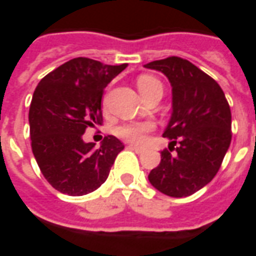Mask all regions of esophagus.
<instances>
[{
	"label": "esophagus",
	"mask_w": 256,
	"mask_h": 256,
	"mask_svg": "<svg viewBox=\"0 0 256 256\" xmlns=\"http://www.w3.org/2000/svg\"><path fill=\"white\" fill-rule=\"evenodd\" d=\"M128 148H130V150H133L134 152H137V154H141V152H144L145 150L144 146H140V145H136V144H128Z\"/></svg>",
	"instance_id": "obj_1"
}]
</instances>
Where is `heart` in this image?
I'll list each match as a JSON object with an SVG mask.
<instances>
[{
	"label": "heart",
	"instance_id": "b5f03b06",
	"mask_svg": "<svg viewBox=\"0 0 256 256\" xmlns=\"http://www.w3.org/2000/svg\"><path fill=\"white\" fill-rule=\"evenodd\" d=\"M137 86H138L140 93L142 94V97H146L155 90H163L160 80L152 75H146V74L141 75L137 79ZM152 130H154V124L150 122H133L120 126L118 128V134L128 141L138 144V142H142L145 136L150 133Z\"/></svg>",
	"mask_w": 256,
	"mask_h": 256
}]
</instances>
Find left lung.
<instances>
[{
  "label": "left lung",
  "instance_id": "8db88e82",
  "mask_svg": "<svg viewBox=\"0 0 256 256\" xmlns=\"http://www.w3.org/2000/svg\"><path fill=\"white\" fill-rule=\"evenodd\" d=\"M145 67L162 71L172 86V119L163 133L172 142L148 180L167 196L186 198L220 170L232 141L230 106L216 80L185 58L172 56Z\"/></svg>",
  "mask_w": 256,
  "mask_h": 256
}]
</instances>
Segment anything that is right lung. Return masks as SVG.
I'll return each mask as SVG.
<instances>
[{"label": "right lung", "instance_id": "obj_1", "mask_svg": "<svg viewBox=\"0 0 256 256\" xmlns=\"http://www.w3.org/2000/svg\"><path fill=\"white\" fill-rule=\"evenodd\" d=\"M126 67L75 58L36 88L28 111L31 150L45 180L58 192L84 196L100 188L124 148L114 136L104 137L100 148L82 136L102 123L104 89Z\"/></svg>", "mask_w": 256, "mask_h": 256}]
</instances>
